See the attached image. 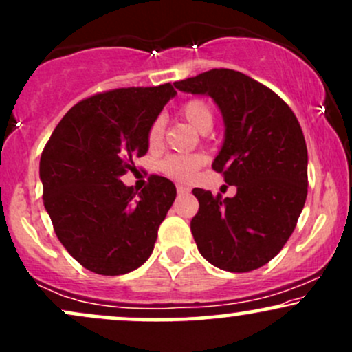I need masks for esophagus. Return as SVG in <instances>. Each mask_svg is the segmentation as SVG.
Returning <instances> with one entry per match:
<instances>
[{"label":"esophagus","mask_w":352,"mask_h":352,"mask_svg":"<svg viewBox=\"0 0 352 352\" xmlns=\"http://www.w3.org/2000/svg\"><path fill=\"white\" fill-rule=\"evenodd\" d=\"M177 192H179V195H187L190 190L187 187H184V185H177Z\"/></svg>","instance_id":"esophagus-1"}]
</instances>
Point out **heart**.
Masks as SVG:
<instances>
[{
	"label": "heart",
	"mask_w": 352,
	"mask_h": 352,
	"mask_svg": "<svg viewBox=\"0 0 352 352\" xmlns=\"http://www.w3.org/2000/svg\"><path fill=\"white\" fill-rule=\"evenodd\" d=\"M180 114L193 129H197L201 134L210 131L213 125L212 109L201 99L187 100L180 107ZM164 129V117H157L151 124L147 132V140L151 147H157V145L162 142ZM204 155H199V153H195V155H170L160 162V170L167 177H172L175 180L188 182L195 177L197 170L204 165Z\"/></svg>",
	"instance_id": "heart-1"
}]
</instances>
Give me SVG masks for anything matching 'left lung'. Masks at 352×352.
Listing matches in <instances>:
<instances>
[{
    "instance_id": "1",
    "label": "left lung",
    "mask_w": 352,
    "mask_h": 352,
    "mask_svg": "<svg viewBox=\"0 0 352 352\" xmlns=\"http://www.w3.org/2000/svg\"><path fill=\"white\" fill-rule=\"evenodd\" d=\"M210 96L225 124L215 172L235 185L232 199L193 188L199 213L190 221L199 252L225 272L260 268L292 236L308 195V148L288 104L258 80L233 69H212L173 84Z\"/></svg>"
}]
</instances>
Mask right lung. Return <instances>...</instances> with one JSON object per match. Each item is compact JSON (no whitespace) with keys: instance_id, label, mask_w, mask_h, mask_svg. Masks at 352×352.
I'll return each instance as SVG.
<instances>
[{"instance_id":"1","label":"right lung","mask_w":352,"mask_h":352,"mask_svg":"<svg viewBox=\"0 0 352 352\" xmlns=\"http://www.w3.org/2000/svg\"><path fill=\"white\" fill-rule=\"evenodd\" d=\"M175 94L167 82L92 96L69 109L44 147V208L60 243L89 272L125 274L152 254L175 185L152 175L137 193L120 177L147 153L148 127Z\"/></svg>"}]
</instances>
